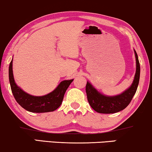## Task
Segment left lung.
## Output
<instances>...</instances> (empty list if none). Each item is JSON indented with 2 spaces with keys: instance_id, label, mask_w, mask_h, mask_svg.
<instances>
[{
  "instance_id": "obj_1",
  "label": "left lung",
  "mask_w": 152,
  "mask_h": 152,
  "mask_svg": "<svg viewBox=\"0 0 152 152\" xmlns=\"http://www.w3.org/2000/svg\"><path fill=\"white\" fill-rule=\"evenodd\" d=\"M136 60V72L131 86L119 95L109 96L99 93L89 81L87 82L86 91L88 101L94 110L101 114H114L122 111L129 104L137 91L139 84L140 66L137 53L134 50Z\"/></svg>"
}]
</instances>
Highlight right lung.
I'll use <instances>...</instances> for the list:
<instances>
[{"mask_svg": "<svg viewBox=\"0 0 152 152\" xmlns=\"http://www.w3.org/2000/svg\"><path fill=\"white\" fill-rule=\"evenodd\" d=\"M12 60L9 66V80L12 93L17 103L26 111L34 113L53 111L62 102L65 92L74 79L64 80L51 93L43 96H34L24 91L15 81L12 72Z\"/></svg>", "mask_w": 152, "mask_h": 152, "instance_id": "1", "label": "right lung"}]
</instances>
